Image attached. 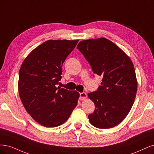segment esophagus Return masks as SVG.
Returning <instances> with one entry per match:
<instances>
[{
	"mask_svg": "<svg viewBox=\"0 0 154 154\" xmlns=\"http://www.w3.org/2000/svg\"><path fill=\"white\" fill-rule=\"evenodd\" d=\"M86 98H87V95L86 93L82 92L79 93V99H80L81 100H85V99H86Z\"/></svg>",
	"mask_w": 154,
	"mask_h": 154,
	"instance_id": "34e87169",
	"label": "esophagus"
}]
</instances>
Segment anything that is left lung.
<instances>
[{
  "mask_svg": "<svg viewBox=\"0 0 154 154\" xmlns=\"http://www.w3.org/2000/svg\"><path fill=\"white\" fill-rule=\"evenodd\" d=\"M77 48L94 73L102 77L101 86L88 93L95 109L88 115L92 125L106 129L116 126L130 112L137 92V79L131 59L106 38L81 41Z\"/></svg>",
  "mask_w": 154,
  "mask_h": 154,
  "instance_id": "left-lung-1",
  "label": "left lung"
}]
</instances>
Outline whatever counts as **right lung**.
<instances>
[{
	"label": "right lung",
	"mask_w": 154,
	"mask_h": 154,
	"mask_svg": "<svg viewBox=\"0 0 154 154\" xmlns=\"http://www.w3.org/2000/svg\"><path fill=\"white\" fill-rule=\"evenodd\" d=\"M79 40H48L22 63L18 91L23 105L34 120L46 127L62 125L77 105L79 93L57 86L62 66Z\"/></svg>",
	"instance_id": "add662e5"
}]
</instances>
